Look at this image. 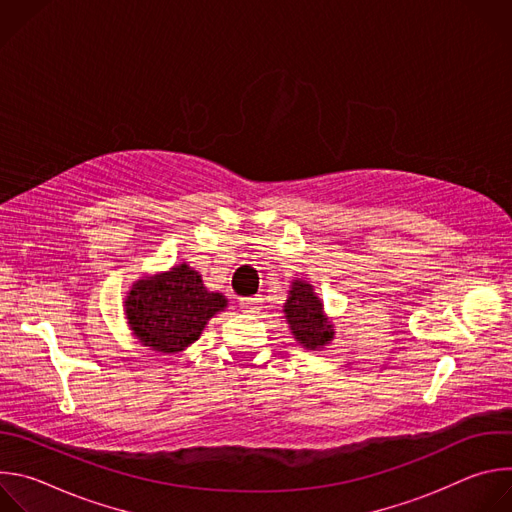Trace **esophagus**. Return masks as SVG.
I'll return each instance as SVG.
<instances>
[{
  "label": "esophagus",
  "mask_w": 512,
  "mask_h": 512,
  "mask_svg": "<svg viewBox=\"0 0 512 512\" xmlns=\"http://www.w3.org/2000/svg\"><path fill=\"white\" fill-rule=\"evenodd\" d=\"M239 306H241V312L255 314V312H259V308H261V298H243V300L239 302Z\"/></svg>",
  "instance_id": "esophagus-1"
}]
</instances>
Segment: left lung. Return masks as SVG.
Returning <instances> with one entry per match:
<instances>
[{"mask_svg": "<svg viewBox=\"0 0 512 512\" xmlns=\"http://www.w3.org/2000/svg\"><path fill=\"white\" fill-rule=\"evenodd\" d=\"M285 322L296 342L306 350H322L334 340V324L324 312V302L306 277H296L289 285L283 304Z\"/></svg>", "mask_w": 512, "mask_h": 512, "instance_id": "1", "label": "left lung"}]
</instances>
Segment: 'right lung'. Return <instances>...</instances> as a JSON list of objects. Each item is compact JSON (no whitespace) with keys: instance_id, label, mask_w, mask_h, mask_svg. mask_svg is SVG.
Wrapping results in <instances>:
<instances>
[{"instance_id":"obj_1","label":"right lung","mask_w":512,"mask_h":512,"mask_svg":"<svg viewBox=\"0 0 512 512\" xmlns=\"http://www.w3.org/2000/svg\"><path fill=\"white\" fill-rule=\"evenodd\" d=\"M229 300L210 291L186 261L129 287L123 312L131 334L154 352L178 354L194 344L208 320L225 312Z\"/></svg>"}]
</instances>
